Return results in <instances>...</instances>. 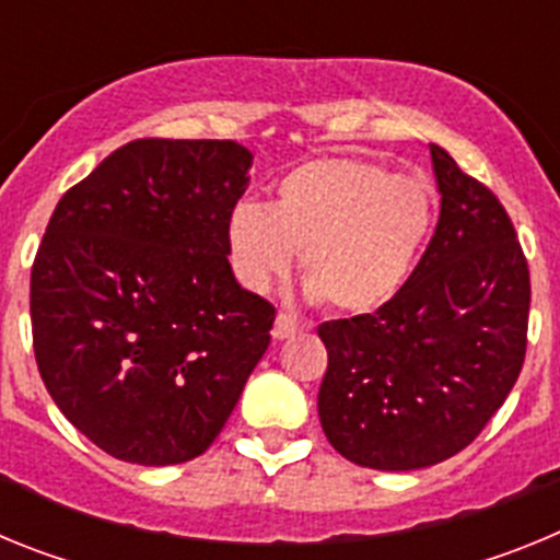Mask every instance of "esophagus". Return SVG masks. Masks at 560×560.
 Segmentation results:
<instances>
[{
	"instance_id": "34e87169",
	"label": "esophagus",
	"mask_w": 560,
	"mask_h": 560,
	"mask_svg": "<svg viewBox=\"0 0 560 560\" xmlns=\"http://www.w3.org/2000/svg\"><path fill=\"white\" fill-rule=\"evenodd\" d=\"M296 330H300V325H296L291 316L277 314L275 328H271V336H275V341H283V339H289V336H294Z\"/></svg>"
}]
</instances>
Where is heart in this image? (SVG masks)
I'll list each match as a JSON object with an SVG mask.
<instances>
[{"label":"heart","instance_id":"1","mask_svg":"<svg viewBox=\"0 0 560 560\" xmlns=\"http://www.w3.org/2000/svg\"><path fill=\"white\" fill-rule=\"evenodd\" d=\"M434 221L432 187L355 156L291 167L271 205L241 201L226 219L235 277L269 291L300 252L305 291L334 314H370L393 300Z\"/></svg>","mask_w":560,"mask_h":560}]
</instances>
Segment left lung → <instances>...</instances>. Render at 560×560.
<instances>
[{
    "instance_id": "1",
    "label": "left lung",
    "mask_w": 560,
    "mask_h": 560,
    "mask_svg": "<svg viewBox=\"0 0 560 560\" xmlns=\"http://www.w3.org/2000/svg\"><path fill=\"white\" fill-rule=\"evenodd\" d=\"M440 219L420 264L375 314L319 325L316 409L345 459L415 471L463 452L524 364L530 271L511 219L440 145Z\"/></svg>"
}]
</instances>
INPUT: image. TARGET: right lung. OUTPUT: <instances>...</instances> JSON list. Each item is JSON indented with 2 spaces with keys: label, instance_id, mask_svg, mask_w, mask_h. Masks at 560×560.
Wrapping results in <instances>:
<instances>
[{
  "label": "right lung",
  "instance_id": "obj_1",
  "mask_svg": "<svg viewBox=\"0 0 560 560\" xmlns=\"http://www.w3.org/2000/svg\"><path fill=\"white\" fill-rule=\"evenodd\" d=\"M249 167L232 140H133L49 219L30 275L38 373L112 457L205 454L269 348L275 308L226 260Z\"/></svg>",
  "mask_w": 560,
  "mask_h": 560
}]
</instances>
